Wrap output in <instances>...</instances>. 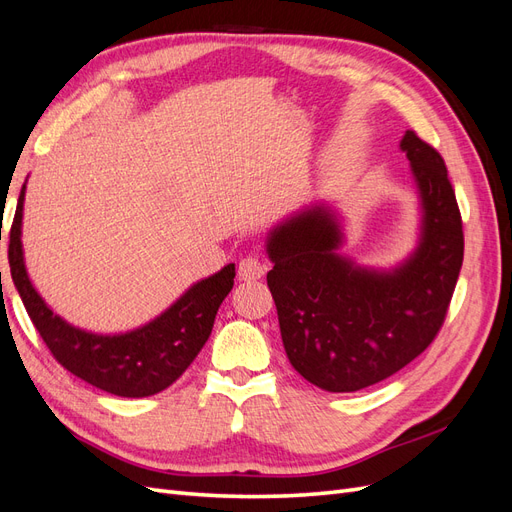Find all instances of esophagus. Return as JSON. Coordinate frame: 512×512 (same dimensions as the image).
Listing matches in <instances>:
<instances>
[{
    "mask_svg": "<svg viewBox=\"0 0 512 512\" xmlns=\"http://www.w3.org/2000/svg\"><path fill=\"white\" fill-rule=\"evenodd\" d=\"M267 273V262H262L256 256H245L239 262V280L243 282H256Z\"/></svg>",
    "mask_w": 512,
    "mask_h": 512,
    "instance_id": "34e87169",
    "label": "esophagus"
}]
</instances>
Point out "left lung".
Masks as SVG:
<instances>
[{
  "label": "left lung",
  "instance_id": "8db88e82",
  "mask_svg": "<svg viewBox=\"0 0 512 512\" xmlns=\"http://www.w3.org/2000/svg\"><path fill=\"white\" fill-rule=\"evenodd\" d=\"M399 149L416 185L418 239L389 269L344 254L339 213L314 203L267 235V284L290 365L329 393L367 389L414 361L438 335L463 262V230L440 153L412 130Z\"/></svg>",
  "mask_w": 512,
  "mask_h": 512
}]
</instances>
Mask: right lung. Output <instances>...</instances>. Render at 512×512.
Here are the masks:
<instances>
[{"label": "right lung", "mask_w": 512, "mask_h": 512, "mask_svg": "<svg viewBox=\"0 0 512 512\" xmlns=\"http://www.w3.org/2000/svg\"><path fill=\"white\" fill-rule=\"evenodd\" d=\"M25 185L10 228L12 282L44 344L70 374L117 397H149L173 384L211 335L215 314L235 284V265L192 284L160 316L126 333H94L55 314L27 275L23 254Z\"/></svg>", "instance_id": "obj_1"}]
</instances>
